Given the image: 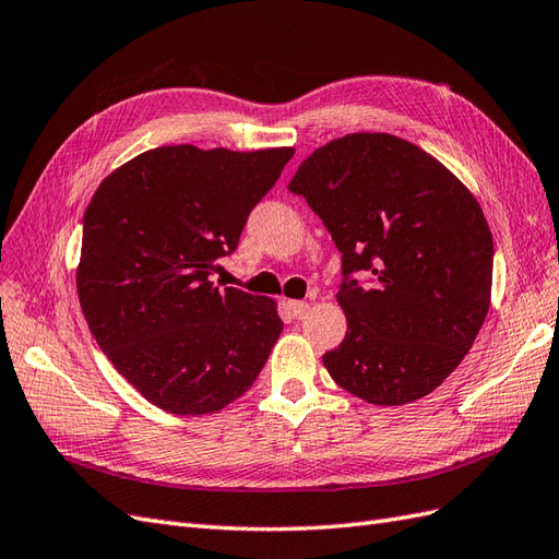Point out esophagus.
I'll return each instance as SVG.
<instances>
[{"mask_svg":"<svg viewBox=\"0 0 559 559\" xmlns=\"http://www.w3.org/2000/svg\"><path fill=\"white\" fill-rule=\"evenodd\" d=\"M310 306L306 300H286V312H289L292 319H302L308 314Z\"/></svg>","mask_w":559,"mask_h":559,"instance_id":"1","label":"esophagus"}]
</instances>
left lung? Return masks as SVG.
I'll return each instance as SVG.
<instances>
[{"label":"left lung","instance_id":"obj_1","mask_svg":"<svg viewBox=\"0 0 559 559\" xmlns=\"http://www.w3.org/2000/svg\"><path fill=\"white\" fill-rule=\"evenodd\" d=\"M289 191L308 200L343 253L335 294L345 341L331 378L376 405L431 394L462 364L492 296V233L478 200L425 148L352 132L300 163ZM368 269L361 287L348 275Z\"/></svg>","mask_w":559,"mask_h":559}]
</instances>
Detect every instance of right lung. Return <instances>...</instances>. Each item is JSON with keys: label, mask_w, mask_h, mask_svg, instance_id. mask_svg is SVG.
Instances as JSON below:
<instances>
[{"label": "right lung", "mask_w": 559, "mask_h": 559, "mask_svg": "<svg viewBox=\"0 0 559 559\" xmlns=\"http://www.w3.org/2000/svg\"><path fill=\"white\" fill-rule=\"evenodd\" d=\"M294 148L158 146L97 186L76 292L91 333L138 392L173 415L240 399L282 333L277 302L210 280Z\"/></svg>", "instance_id": "obj_1"}]
</instances>
